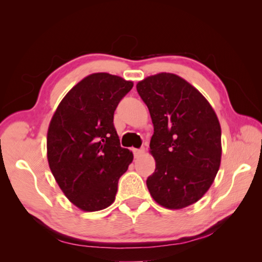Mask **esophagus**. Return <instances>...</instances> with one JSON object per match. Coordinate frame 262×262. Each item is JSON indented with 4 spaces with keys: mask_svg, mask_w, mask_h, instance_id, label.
I'll list each match as a JSON object with an SVG mask.
<instances>
[{
    "mask_svg": "<svg viewBox=\"0 0 262 262\" xmlns=\"http://www.w3.org/2000/svg\"><path fill=\"white\" fill-rule=\"evenodd\" d=\"M133 152H134V157L135 158H140L141 155H143L145 153V148L142 147V148H134L133 149Z\"/></svg>",
    "mask_w": 262,
    "mask_h": 262,
    "instance_id": "1",
    "label": "esophagus"
}]
</instances>
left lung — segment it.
I'll list each match as a JSON object with an SVG mask.
<instances>
[{
    "instance_id": "8db88e82",
    "label": "left lung",
    "mask_w": 262,
    "mask_h": 262,
    "mask_svg": "<svg viewBox=\"0 0 262 262\" xmlns=\"http://www.w3.org/2000/svg\"><path fill=\"white\" fill-rule=\"evenodd\" d=\"M136 89L154 126L149 148L157 165L148 191L165 208L187 207L204 196L220 169V121L203 94L176 74L148 76Z\"/></svg>"
}]
</instances>
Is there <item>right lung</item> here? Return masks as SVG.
<instances>
[{"label":"right lung","instance_id":"right-lung-1","mask_svg":"<svg viewBox=\"0 0 262 262\" xmlns=\"http://www.w3.org/2000/svg\"><path fill=\"white\" fill-rule=\"evenodd\" d=\"M133 82L108 73L86 76L59 103L47 134V159L70 202L85 211L114 203L119 178L133 161L120 146L114 114Z\"/></svg>","mask_w":262,"mask_h":262}]
</instances>
